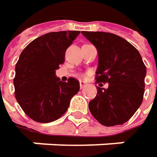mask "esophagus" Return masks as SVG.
<instances>
[{"label": "esophagus", "mask_w": 157, "mask_h": 157, "mask_svg": "<svg viewBox=\"0 0 157 157\" xmlns=\"http://www.w3.org/2000/svg\"><path fill=\"white\" fill-rule=\"evenodd\" d=\"M79 86H80V88L83 89V88L86 86V84L85 82H81V81H80V82H79Z\"/></svg>", "instance_id": "34e87169"}]
</instances>
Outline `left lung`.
Masks as SVG:
<instances>
[{"label":"left lung","mask_w":157,"mask_h":157,"mask_svg":"<svg viewBox=\"0 0 157 157\" xmlns=\"http://www.w3.org/2000/svg\"><path fill=\"white\" fill-rule=\"evenodd\" d=\"M98 52L96 81L109 83L97 87L89 110L105 126L123 124L136 112L145 92L146 66L137 49L119 36L104 32H82Z\"/></svg>","instance_id":"obj_1"}]
</instances>
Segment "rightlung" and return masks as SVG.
Instances as JSON below:
<instances>
[{
    "label": "right lung",
    "mask_w": 157,
    "mask_h": 157,
    "mask_svg": "<svg viewBox=\"0 0 157 157\" xmlns=\"http://www.w3.org/2000/svg\"><path fill=\"white\" fill-rule=\"evenodd\" d=\"M79 31L48 33L33 40L22 51L16 64L15 96L33 120L50 123L61 117L79 91V82L70 78L63 82L56 70L63 63L67 48Z\"/></svg>",
    "instance_id": "right-lung-1"
}]
</instances>
